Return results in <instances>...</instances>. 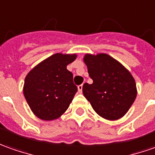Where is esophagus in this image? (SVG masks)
<instances>
[{
	"label": "esophagus",
	"mask_w": 155,
	"mask_h": 155,
	"mask_svg": "<svg viewBox=\"0 0 155 155\" xmlns=\"http://www.w3.org/2000/svg\"><path fill=\"white\" fill-rule=\"evenodd\" d=\"M78 92H79V93H82V91H83V84L78 85Z\"/></svg>",
	"instance_id": "esophagus-1"
}]
</instances>
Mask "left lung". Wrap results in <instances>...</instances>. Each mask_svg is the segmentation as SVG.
Segmentation results:
<instances>
[{"label":"left lung","instance_id":"obj_1","mask_svg":"<svg viewBox=\"0 0 155 155\" xmlns=\"http://www.w3.org/2000/svg\"><path fill=\"white\" fill-rule=\"evenodd\" d=\"M84 62L93 84L83 93L95 112L107 120H117L128 111L137 96L135 80L120 62L107 54L87 55Z\"/></svg>","mask_w":155,"mask_h":155}]
</instances>
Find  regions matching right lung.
I'll use <instances>...</instances> for the list:
<instances>
[{
	"label": "right lung",
	"mask_w": 155,
	"mask_h": 155,
	"mask_svg": "<svg viewBox=\"0 0 155 155\" xmlns=\"http://www.w3.org/2000/svg\"><path fill=\"white\" fill-rule=\"evenodd\" d=\"M76 55L55 54L31 70L25 78L23 94L35 116L55 120L66 111L78 92L73 75L67 69Z\"/></svg>",
	"instance_id": "1"
}]
</instances>
